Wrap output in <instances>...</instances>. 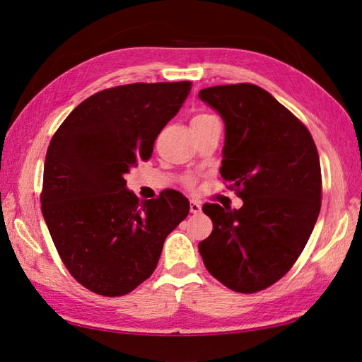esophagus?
Returning a JSON list of instances; mask_svg holds the SVG:
<instances>
[{
    "instance_id": "obj_1",
    "label": "esophagus",
    "mask_w": 362,
    "mask_h": 362,
    "mask_svg": "<svg viewBox=\"0 0 362 362\" xmlns=\"http://www.w3.org/2000/svg\"><path fill=\"white\" fill-rule=\"evenodd\" d=\"M201 210H202V206H201V204H199L197 201H194V199H193V201H191L189 202V211L191 213H201Z\"/></svg>"
}]
</instances>
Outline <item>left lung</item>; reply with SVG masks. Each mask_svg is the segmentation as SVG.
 I'll use <instances>...</instances> for the list:
<instances>
[{"instance_id":"left-lung-1","label":"left lung","mask_w":362,"mask_h":362,"mask_svg":"<svg viewBox=\"0 0 362 362\" xmlns=\"http://www.w3.org/2000/svg\"><path fill=\"white\" fill-rule=\"evenodd\" d=\"M199 98L226 124L222 179L243 206L205 204L213 232L199 243L205 267L227 288L258 292L279 281L305 249L320 211V161L311 134L253 83L216 86Z\"/></svg>"}]
</instances>
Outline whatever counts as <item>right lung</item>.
Instances as JSON below:
<instances>
[{"label":"right lung","mask_w":362,"mask_h":362,"mask_svg":"<svg viewBox=\"0 0 362 362\" xmlns=\"http://www.w3.org/2000/svg\"><path fill=\"white\" fill-rule=\"evenodd\" d=\"M189 91V82L103 90L76 107L49 143L43 218L68 271L99 296L129 294L149 279L166 236L188 216L179 191L140 201L126 174L151 158Z\"/></svg>","instance_id":"add662e5"}]
</instances>
